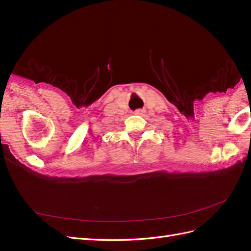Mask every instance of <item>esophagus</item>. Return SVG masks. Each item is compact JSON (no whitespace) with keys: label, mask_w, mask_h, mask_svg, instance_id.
Segmentation results:
<instances>
[{"label":"esophagus","mask_w":251,"mask_h":251,"mask_svg":"<svg viewBox=\"0 0 251 251\" xmlns=\"http://www.w3.org/2000/svg\"><path fill=\"white\" fill-rule=\"evenodd\" d=\"M144 112H145L144 109H137L136 111H135V114H137V115H143Z\"/></svg>","instance_id":"esophagus-1"}]
</instances>
